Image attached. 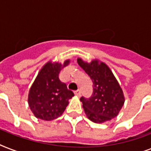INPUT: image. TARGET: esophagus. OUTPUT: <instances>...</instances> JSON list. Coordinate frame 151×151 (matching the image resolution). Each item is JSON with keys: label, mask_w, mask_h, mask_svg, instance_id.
Returning <instances> with one entry per match:
<instances>
[{"label": "esophagus", "mask_w": 151, "mask_h": 151, "mask_svg": "<svg viewBox=\"0 0 151 151\" xmlns=\"http://www.w3.org/2000/svg\"><path fill=\"white\" fill-rule=\"evenodd\" d=\"M74 94H75L77 96H81V91H80V90H76V91H74Z\"/></svg>", "instance_id": "esophagus-1"}]
</instances>
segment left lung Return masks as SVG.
Returning <instances> with one entry per match:
<instances>
[{"mask_svg":"<svg viewBox=\"0 0 151 151\" xmlns=\"http://www.w3.org/2000/svg\"><path fill=\"white\" fill-rule=\"evenodd\" d=\"M78 65L89 76L92 81V96L81 97L85 114L92 122L103 123L118 114L124 105L122 88L105 63L93 60L91 63L78 59Z\"/></svg>","mask_w":151,"mask_h":151,"instance_id":"obj_1","label":"left lung"}]
</instances>
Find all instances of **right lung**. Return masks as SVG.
Wrapping results in <instances>:
<instances>
[{"mask_svg": "<svg viewBox=\"0 0 151 151\" xmlns=\"http://www.w3.org/2000/svg\"><path fill=\"white\" fill-rule=\"evenodd\" d=\"M69 60L61 63L48 62L39 72L29 92L28 103L35 117L51 121L59 117L74 96L65 83L60 81L59 73L68 65Z\"/></svg>", "mask_w": 151, "mask_h": 151, "instance_id": "add662e5", "label": "right lung"}]
</instances>
